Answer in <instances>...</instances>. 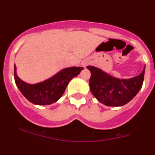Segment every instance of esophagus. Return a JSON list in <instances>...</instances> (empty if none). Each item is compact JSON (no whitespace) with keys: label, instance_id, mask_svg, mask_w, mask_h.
Listing matches in <instances>:
<instances>
[{"label":"esophagus","instance_id":"34e87169","mask_svg":"<svg viewBox=\"0 0 155 155\" xmlns=\"http://www.w3.org/2000/svg\"><path fill=\"white\" fill-rule=\"evenodd\" d=\"M83 65H84V67H85V66H86V64H83Z\"/></svg>","mask_w":155,"mask_h":155}]
</instances>
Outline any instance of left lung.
I'll return each mask as SVG.
<instances>
[{"mask_svg":"<svg viewBox=\"0 0 155 155\" xmlns=\"http://www.w3.org/2000/svg\"><path fill=\"white\" fill-rule=\"evenodd\" d=\"M91 71L89 85L98 102L108 106H122L136 96L143 82L145 68L142 73L130 79H118L99 68L87 66Z\"/></svg>","mask_w":155,"mask_h":155,"instance_id":"left-lung-1","label":"left lung"}]
</instances>
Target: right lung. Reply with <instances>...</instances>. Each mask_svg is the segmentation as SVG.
Here are the masks:
<instances>
[{
    "label": "right lung",
    "mask_w": 155,
    "mask_h": 155,
    "mask_svg": "<svg viewBox=\"0 0 155 155\" xmlns=\"http://www.w3.org/2000/svg\"><path fill=\"white\" fill-rule=\"evenodd\" d=\"M84 69L81 67L68 68L61 71L57 74L43 82L30 84L19 78L14 67L15 81L21 94L35 105H50L61 98L71 79L78 76Z\"/></svg>",
    "instance_id": "right-lung-1"
}]
</instances>
